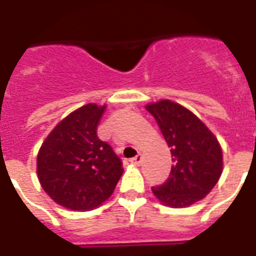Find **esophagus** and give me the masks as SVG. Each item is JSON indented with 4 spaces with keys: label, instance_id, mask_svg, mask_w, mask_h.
Here are the masks:
<instances>
[{
    "label": "esophagus",
    "instance_id": "obj_1",
    "mask_svg": "<svg viewBox=\"0 0 256 256\" xmlns=\"http://www.w3.org/2000/svg\"><path fill=\"white\" fill-rule=\"evenodd\" d=\"M141 158H142V157H141V154H137V156L133 157V158H130V162H132V164H134V166H140Z\"/></svg>",
    "mask_w": 256,
    "mask_h": 256
}]
</instances>
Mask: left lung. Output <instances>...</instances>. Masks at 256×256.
<instances>
[{"instance_id":"8db88e82","label":"left lung","mask_w":256,"mask_h":256,"mask_svg":"<svg viewBox=\"0 0 256 256\" xmlns=\"http://www.w3.org/2000/svg\"><path fill=\"white\" fill-rule=\"evenodd\" d=\"M146 110L171 148L174 162L166 183L152 187L154 196L171 208H187L205 198L222 174L216 136L190 110L171 100L148 104Z\"/></svg>"}]
</instances>
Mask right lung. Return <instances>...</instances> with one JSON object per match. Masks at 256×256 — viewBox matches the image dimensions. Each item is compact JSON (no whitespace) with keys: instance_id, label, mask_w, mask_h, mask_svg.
<instances>
[{"instance_id":"right-lung-1","label":"right lung","mask_w":256,"mask_h":256,"mask_svg":"<svg viewBox=\"0 0 256 256\" xmlns=\"http://www.w3.org/2000/svg\"><path fill=\"white\" fill-rule=\"evenodd\" d=\"M106 104H85L69 114L42 144L38 179L47 196L66 209L84 212L111 196L123 174L122 162L100 141L98 126Z\"/></svg>"}]
</instances>
